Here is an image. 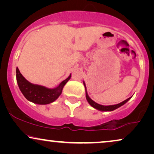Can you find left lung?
Here are the masks:
<instances>
[{
    "label": "left lung",
    "instance_id": "8db88e82",
    "mask_svg": "<svg viewBox=\"0 0 154 154\" xmlns=\"http://www.w3.org/2000/svg\"><path fill=\"white\" fill-rule=\"evenodd\" d=\"M84 85H85V83H84ZM86 99H87L88 102H89V104L91 105L92 107H94V108H95V109H98V110H100V111H111L115 110V109H118V108H119V107L121 106L122 105H123L124 104H125V103L127 102L128 101L130 100V97L127 99V100H125V101H123V102H122L121 103H120V104H115V105H110V106H103V105L99 104H97V103L94 102L93 100H92L89 97V96H88L87 92H86Z\"/></svg>",
    "mask_w": 154,
    "mask_h": 154
}]
</instances>
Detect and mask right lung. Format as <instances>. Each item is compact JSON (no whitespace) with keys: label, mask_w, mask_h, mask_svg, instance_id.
Masks as SVG:
<instances>
[{"label":"right lung","mask_w":154,"mask_h":154,"mask_svg":"<svg viewBox=\"0 0 154 154\" xmlns=\"http://www.w3.org/2000/svg\"><path fill=\"white\" fill-rule=\"evenodd\" d=\"M16 73L18 86L24 96L30 102L38 104H48L56 100L62 93V89L65 84L68 82L71 76V75H69L56 88L49 89L43 86L33 85L29 83L24 79L18 68L16 69Z\"/></svg>","instance_id":"right-lung-1"}]
</instances>
